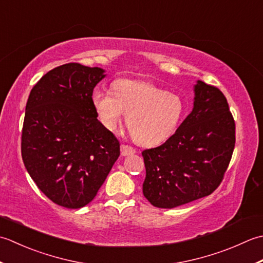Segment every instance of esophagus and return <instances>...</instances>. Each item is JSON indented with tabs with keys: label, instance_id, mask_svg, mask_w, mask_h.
I'll list each match as a JSON object with an SVG mask.
<instances>
[{
	"label": "esophagus",
	"instance_id": "34e87169",
	"mask_svg": "<svg viewBox=\"0 0 263 263\" xmlns=\"http://www.w3.org/2000/svg\"><path fill=\"white\" fill-rule=\"evenodd\" d=\"M136 153V149L132 147V146H128V145H125V144H122L121 145V155L122 157H127V155H130V154H134Z\"/></svg>",
	"mask_w": 263,
	"mask_h": 263
}]
</instances>
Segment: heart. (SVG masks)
Segmentation results:
<instances>
[{
    "label": "heart",
    "mask_w": 263,
    "mask_h": 263,
    "mask_svg": "<svg viewBox=\"0 0 263 263\" xmlns=\"http://www.w3.org/2000/svg\"><path fill=\"white\" fill-rule=\"evenodd\" d=\"M92 103L100 121L114 130L126 115L134 141L153 146L169 138L185 112L184 100L149 82L120 78L112 90L96 88Z\"/></svg>",
    "instance_id": "obj_1"
}]
</instances>
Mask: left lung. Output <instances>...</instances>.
Here are the masks:
<instances>
[{
  "mask_svg": "<svg viewBox=\"0 0 263 263\" xmlns=\"http://www.w3.org/2000/svg\"><path fill=\"white\" fill-rule=\"evenodd\" d=\"M235 146V122L224 95L197 80L193 110L162 145L142 152L143 194L173 209L210 195L220 185Z\"/></svg>",
  "mask_w": 263,
  "mask_h": 263,
  "instance_id": "1",
  "label": "left lung"
}]
</instances>
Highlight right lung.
Returning <instances> with one entry per match:
<instances>
[{
  "instance_id": "obj_1",
  "label": "right lung",
  "mask_w": 263,
  "mask_h": 263,
  "mask_svg": "<svg viewBox=\"0 0 263 263\" xmlns=\"http://www.w3.org/2000/svg\"><path fill=\"white\" fill-rule=\"evenodd\" d=\"M106 76L99 67L67 63L52 69L30 90L21 136L24 164L37 187L68 209L98 194L120 155V143L101 124L92 103Z\"/></svg>"
}]
</instances>
